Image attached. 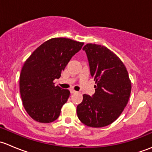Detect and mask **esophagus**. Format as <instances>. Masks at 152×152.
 Returning a JSON list of instances; mask_svg holds the SVG:
<instances>
[{
    "instance_id": "obj_1",
    "label": "esophagus",
    "mask_w": 152,
    "mask_h": 152,
    "mask_svg": "<svg viewBox=\"0 0 152 152\" xmlns=\"http://www.w3.org/2000/svg\"><path fill=\"white\" fill-rule=\"evenodd\" d=\"M70 93H71V94H73V93H77V92H76V90H73V89L70 90Z\"/></svg>"
}]
</instances>
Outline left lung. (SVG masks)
<instances>
[{"instance_id": "obj_1", "label": "left lung", "mask_w": 152, "mask_h": 152, "mask_svg": "<svg viewBox=\"0 0 152 152\" xmlns=\"http://www.w3.org/2000/svg\"><path fill=\"white\" fill-rule=\"evenodd\" d=\"M83 50L96 81V92L92 96L83 95V101L76 108L77 116L87 126L104 127L124 111L131 93V81L122 61L107 47L88 43Z\"/></svg>"}]
</instances>
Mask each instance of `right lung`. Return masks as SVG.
<instances>
[{
  "instance_id": "obj_1",
  "label": "right lung",
  "mask_w": 152,
  "mask_h": 152,
  "mask_svg": "<svg viewBox=\"0 0 152 152\" xmlns=\"http://www.w3.org/2000/svg\"><path fill=\"white\" fill-rule=\"evenodd\" d=\"M83 45L67 38H52L39 45L25 62L20 76V93L26 111L34 120L47 124L58 118L70 91L53 82L60 77Z\"/></svg>"
}]
</instances>
